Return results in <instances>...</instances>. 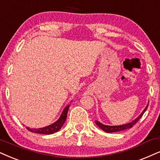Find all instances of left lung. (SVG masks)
<instances>
[{"instance_id": "1", "label": "left lung", "mask_w": 160, "mask_h": 160, "mask_svg": "<svg viewBox=\"0 0 160 160\" xmlns=\"http://www.w3.org/2000/svg\"><path fill=\"white\" fill-rule=\"evenodd\" d=\"M148 106V104L147 105L146 108L144 109V111L142 112V114H141L139 116L137 117V119H135L134 120H133L132 122H131L130 123H128V124H125V125H116V126H110V125H103L102 124V123L99 122L98 121H96V124L98 125L100 128L102 129V131H106L107 133H113V132H117V131H123V130H125V129H128V128H132L134 125L136 124V123L138 122L139 119L141 118V117H142L143 114H144L145 111L147 110V108Z\"/></svg>"}]
</instances>
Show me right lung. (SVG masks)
<instances>
[{"mask_svg": "<svg viewBox=\"0 0 160 160\" xmlns=\"http://www.w3.org/2000/svg\"><path fill=\"white\" fill-rule=\"evenodd\" d=\"M68 108H69V106H67L65 108H64L63 112H62L61 116H60V117L59 118V120L56 121V122L53 123V124L48 125L47 127H44V128H42L31 129L29 128H27V127H26V128H27L29 131L38 133V134H54V133H55L57 131H59L60 129L62 128V125H63L64 122H65V121L66 120V117H67Z\"/></svg>", "mask_w": 160, "mask_h": 160, "instance_id": "1", "label": "right lung"}]
</instances>
